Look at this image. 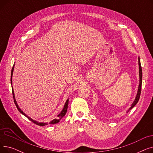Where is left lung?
I'll return each instance as SVG.
<instances>
[{
    "label": "left lung",
    "mask_w": 153,
    "mask_h": 153,
    "mask_svg": "<svg viewBox=\"0 0 153 153\" xmlns=\"http://www.w3.org/2000/svg\"><path fill=\"white\" fill-rule=\"evenodd\" d=\"M138 65H139V77H140V84L138 86V89L137 92V94H136V96L135 97V99L134 102L132 103L131 105V107L129 108V109L128 110L127 112L129 111L131 108H133L136 105V103H138L140 97V94H141V84H142V69H141V62H140V57H138Z\"/></svg>",
    "instance_id": "left-lung-1"
}]
</instances>
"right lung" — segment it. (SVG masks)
Instances as JSON below:
<instances>
[{
	"label": "right lung",
	"mask_w": 153,
	"mask_h": 153,
	"mask_svg": "<svg viewBox=\"0 0 153 153\" xmlns=\"http://www.w3.org/2000/svg\"><path fill=\"white\" fill-rule=\"evenodd\" d=\"M14 66L15 64H13V66L12 68V72H11V78H10V82H11V85H12V76H13V69H14ZM12 94H13V100H14V102H15V104L16 107H17V109L19 110V111L20 112V113L22 114H23L24 116H25L27 118H28L30 121H31L33 123H34L35 124L37 125H39V126H45V125H47L48 124H50V125H53V124H56V123H58L59 122V121L61 120V119L66 115V112H67V110H68V103H69V99H68L65 103V104H64V108H62V110H61V111L60 112V114L57 116V118H54V120H51V121L50 122V123H45V122H38L37 121H36V120H34L32 118H31L30 117H28L27 115H26L24 112L20 109V108L19 107V106L17 104V101H16L15 100V94H14V91H13V87L12 86Z\"/></svg>",
	"instance_id": "add662e5"
}]
</instances>
